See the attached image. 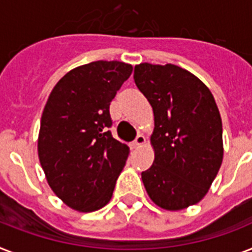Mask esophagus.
<instances>
[{
  "mask_svg": "<svg viewBox=\"0 0 252 252\" xmlns=\"http://www.w3.org/2000/svg\"><path fill=\"white\" fill-rule=\"evenodd\" d=\"M145 142H146V138H145V137L142 136V134H138V136L136 137V140L133 141L132 146L134 147V149H136V147L141 146V145H144Z\"/></svg>",
  "mask_w": 252,
  "mask_h": 252,
  "instance_id": "obj_1",
  "label": "esophagus"
}]
</instances>
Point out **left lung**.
Returning a JSON list of instances; mask_svg holds the SVG:
<instances>
[{"label": "left lung", "instance_id": "obj_1", "mask_svg": "<svg viewBox=\"0 0 252 252\" xmlns=\"http://www.w3.org/2000/svg\"><path fill=\"white\" fill-rule=\"evenodd\" d=\"M133 77L154 111L155 159L141 173L147 194L169 211L193 206L206 195L222 161V124L214 95L175 64L141 63Z\"/></svg>", "mask_w": 252, "mask_h": 252}]
</instances>
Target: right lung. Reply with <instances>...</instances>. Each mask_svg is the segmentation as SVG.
Instances as JSON below:
<instances>
[{
  "label": "right lung",
  "mask_w": 252,
  "mask_h": 252,
  "mask_svg": "<svg viewBox=\"0 0 252 252\" xmlns=\"http://www.w3.org/2000/svg\"><path fill=\"white\" fill-rule=\"evenodd\" d=\"M133 67L97 61L69 71L52 91L41 118L38 158L57 197L73 210L108 203L128 146L111 134L110 103Z\"/></svg>",
  "instance_id": "1"
}]
</instances>
